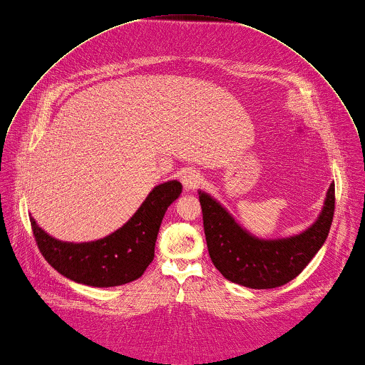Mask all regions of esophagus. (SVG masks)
<instances>
[{"instance_id": "34e87169", "label": "esophagus", "mask_w": 365, "mask_h": 365, "mask_svg": "<svg viewBox=\"0 0 365 365\" xmlns=\"http://www.w3.org/2000/svg\"><path fill=\"white\" fill-rule=\"evenodd\" d=\"M181 182L185 190H195L201 182V175L195 170H185L181 174Z\"/></svg>"}]
</instances>
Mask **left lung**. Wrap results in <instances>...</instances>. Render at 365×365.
<instances>
[{"label": "left lung", "mask_w": 365, "mask_h": 365, "mask_svg": "<svg viewBox=\"0 0 365 365\" xmlns=\"http://www.w3.org/2000/svg\"><path fill=\"white\" fill-rule=\"evenodd\" d=\"M198 197L212 264L228 281L255 289L281 287L308 265L328 237L335 207L331 182L312 225L297 235L262 240L242 228L210 194L200 190Z\"/></svg>", "instance_id": "left-lung-1"}]
</instances>
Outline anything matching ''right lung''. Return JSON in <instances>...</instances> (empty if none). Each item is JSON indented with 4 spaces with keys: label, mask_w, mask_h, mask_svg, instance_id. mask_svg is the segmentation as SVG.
I'll return each mask as SVG.
<instances>
[{
    "label": "right lung",
    "mask_w": 365,
    "mask_h": 365,
    "mask_svg": "<svg viewBox=\"0 0 365 365\" xmlns=\"http://www.w3.org/2000/svg\"><path fill=\"white\" fill-rule=\"evenodd\" d=\"M181 191L177 180L154 187L121 228L90 242L60 241L30 221L41 254L61 275L90 287H117L140 278L151 264L164 214Z\"/></svg>",
    "instance_id": "right-lung-1"
}]
</instances>
